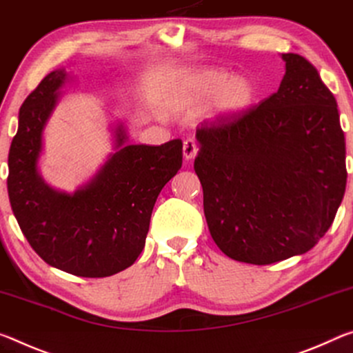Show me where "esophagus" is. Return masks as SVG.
<instances>
[{"instance_id":"34e87169","label":"esophagus","mask_w":353,"mask_h":353,"mask_svg":"<svg viewBox=\"0 0 353 353\" xmlns=\"http://www.w3.org/2000/svg\"><path fill=\"white\" fill-rule=\"evenodd\" d=\"M197 150H199V147H197V142H195V139L189 137V139H186V141H184V143H183L184 158L194 159L195 154H197Z\"/></svg>"}]
</instances>
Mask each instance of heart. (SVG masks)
<instances>
[{
  "instance_id": "b5f03b06",
  "label": "heart",
  "mask_w": 353,
  "mask_h": 353,
  "mask_svg": "<svg viewBox=\"0 0 353 353\" xmlns=\"http://www.w3.org/2000/svg\"><path fill=\"white\" fill-rule=\"evenodd\" d=\"M190 85L199 98H212L217 95V112L227 117L244 114L256 100V90L250 81L214 68L201 70L190 77Z\"/></svg>"
}]
</instances>
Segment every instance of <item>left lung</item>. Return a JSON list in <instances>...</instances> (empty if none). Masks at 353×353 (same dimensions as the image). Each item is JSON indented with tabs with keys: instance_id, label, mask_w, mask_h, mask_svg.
<instances>
[{
	"instance_id": "obj_1",
	"label": "left lung",
	"mask_w": 353,
	"mask_h": 353,
	"mask_svg": "<svg viewBox=\"0 0 353 353\" xmlns=\"http://www.w3.org/2000/svg\"><path fill=\"white\" fill-rule=\"evenodd\" d=\"M283 59L275 94L236 117L205 120L195 132L208 228L241 263L311 250L332 227L347 181L336 100L305 57Z\"/></svg>"
}]
</instances>
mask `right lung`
Masks as SVG:
<instances>
[{
	"mask_svg": "<svg viewBox=\"0 0 353 353\" xmlns=\"http://www.w3.org/2000/svg\"><path fill=\"white\" fill-rule=\"evenodd\" d=\"M65 79L63 68L48 73L23 101L9 150L8 192L20 230L45 263L72 275L101 279L130 268L141 255L154 201L181 169L183 142L125 145L120 125L117 152L94 180L74 194L57 192L39 176L37 159Z\"/></svg>",
	"mask_w": 353,
	"mask_h": 353,
	"instance_id": "1",
	"label": "right lung"
}]
</instances>
